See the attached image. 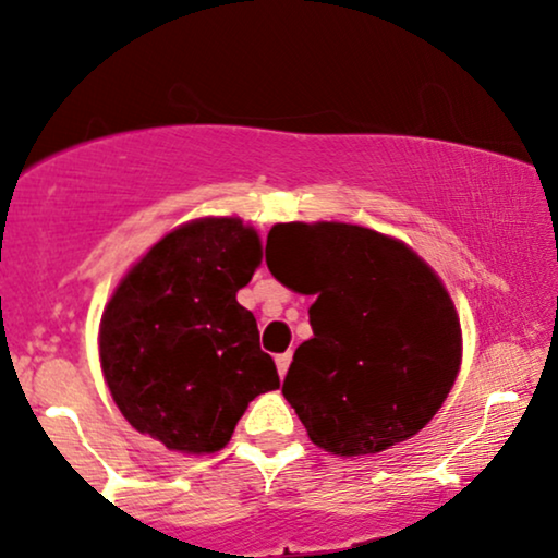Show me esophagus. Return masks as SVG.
<instances>
[{"instance_id":"esophagus-1","label":"esophagus","mask_w":558,"mask_h":558,"mask_svg":"<svg viewBox=\"0 0 558 558\" xmlns=\"http://www.w3.org/2000/svg\"><path fill=\"white\" fill-rule=\"evenodd\" d=\"M275 364H278V373L283 377L288 373V364H291V351H286V354H278L275 356Z\"/></svg>"}]
</instances>
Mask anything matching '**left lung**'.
<instances>
[{"label": "left lung", "mask_w": 558, "mask_h": 558, "mask_svg": "<svg viewBox=\"0 0 558 558\" xmlns=\"http://www.w3.org/2000/svg\"><path fill=\"white\" fill-rule=\"evenodd\" d=\"M280 283L315 293V336L283 396L312 444L362 457L420 433L459 373L462 328L444 283L401 241L345 222H283L267 235Z\"/></svg>", "instance_id": "8db88e82"}]
</instances>
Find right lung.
Listing matches in <instances>:
<instances>
[{"instance_id":"add662e5","label":"right lung","mask_w":558,"mask_h":558,"mask_svg":"<svg viewBox=\"0 0 558 558\" xmlns=\"http://www.w3.org/2000/svg\"><path fill=\"white\" fill-rule=\"evenodd\" d=\"M262 259L235 217L172 230L125 275L99 330L107 386L123 417L172 451H220L248 401L280 386L257 319L235 301Z\"/></svg>"}]
</instances>
